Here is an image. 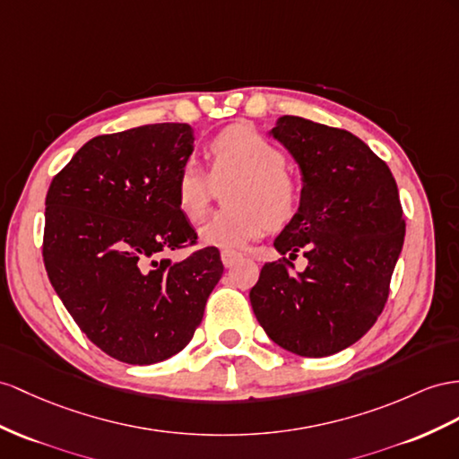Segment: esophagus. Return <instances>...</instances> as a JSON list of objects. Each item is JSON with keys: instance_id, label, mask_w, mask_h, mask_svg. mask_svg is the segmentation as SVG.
Returning a JSON list of instances; mask_svg holds the SVG:
<instances>
[{"instance_id": "1", "label": "esophagus", "mask_w": 459, "mask_h": 459, "mask_svg": "<svg viewBox=\"0 0 459 459\" xmlns=\"http://www.w3.org/2000/svg\"><path fill=\"white\" fill-rule=\"evenodd\" d=\"M240 254L238 252H232V250H222L221 252V262L225 267H232L234 264H237L240 260Z\"/></svg>"}]
</instances>
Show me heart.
Listing matches in <instances>:
<instances>
[{
  "label": "heart",
  "mask_w": 459,
  "mask_h": 459,
  "mask_svg": "<svg viewBox=\"0 0 459 459\" xmlns=\"http://www.w3.org/2000/svg\"><path fill=\"white\" fill-rule=\"evenodd\" d=\"M215 182L232 184L222 209L207 219L197 234L199 240L217 248H242L262 237L265 227H281L297 213L300 192L292 176L285 172L287 160L272 141L252 127L232 126L211 143ZM213 178L195 160H187L174 182L176 205L182 215L197 222L213 194Z\"/></svg>",
  "instance_id": "b5f03b06"
}]
</instances>
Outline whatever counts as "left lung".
Segmentation results:
<instances>
[{"mask_svg":"<svg viewBox=\"0 0 459 459\" xmlns=\"http://www.w3.org/2000/svg\"><path fill=\"white\" fill-rule=\"evenodd\" d=\"M269 137L297 162V213L273 240L279 254L304 252L292 273L262 267L250 290L257 322L273 343L300 357H327L367 333L387 300L405 222L387 164L345 129L281 116Z\"/></svg>","mask_w":459,"mask_h":459,"instance_id":"8db88e82","label":"left lung"}]
</instances>
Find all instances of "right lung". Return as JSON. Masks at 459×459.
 Returning <instances> with one entry per match:
<instances>
[{
    "label": "right lung",
    "instance_id": "1",
    "mask_svg": "<svg viewBox=\"0 0 459 459\" xmlns=\"http://www.w3.org/2000/svg\"><path fill=\"white\" fill-rule=\"evenodd\" d=\"M194 152L187 124H151L81 147L46 195L44 265L92 343L127 364L180 352L222 275L219 250L174 262L195 240L174 182Z\"/></svg>",
    "mask_w": 459,
    "mask_h": 459
}]
</instances>
